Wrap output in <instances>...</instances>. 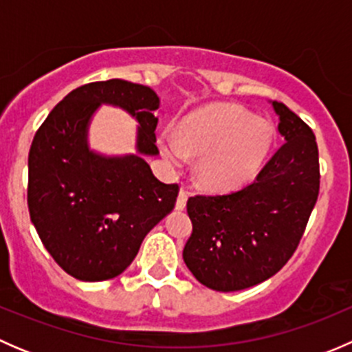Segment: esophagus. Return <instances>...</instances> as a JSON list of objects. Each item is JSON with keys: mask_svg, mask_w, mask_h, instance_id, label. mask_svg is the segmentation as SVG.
<instances>
[{"mask_svg": "<svg viewBox=\"0 0 352 352\" xmlns=\"http://www.w3.org/2000/svg\"><path fill=\"white\" fill-rule=\"evenodd\" d=\"M187 197H189V190L186 187H182L179 192V197H177V209H184L187 204Z\"/></svg>", "mask_w": 352, "mask_h": 352, "instance_id": "1", "label": "esophagus"}]
</instances>
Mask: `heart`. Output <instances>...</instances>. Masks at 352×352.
<instances>
[{"mask_svg":"<svg viewBox=\"0 0 352 352\" xmlns=\"http://www.w3.org/2000/svg\"><path fill=\"white\" fill-rule=\"evenodd\" d=\"M274 131L265 119L239 105H209L180 124V138L162 134L158 146L166 162L180 166L201 155L199 182L211 190H232L254 179L271 148Z\"/></svg>","mask_w":352,"mask_h":352,"instance_id":"heart-1","label":"heart"}]
</instances>
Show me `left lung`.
Segmentation results:
<instances>
[{
  "label": "left lung",
  "instance_id": "1",
  "mask_svg": "<svg viewBox=\"0 0 352 352\" xmlns=\"http://www.w3.org/2000/svg\"><path fill=\"white\" fill-rule=\"evenodd\" d=\"M285 138L243 189L187 201L192 233L184 262L201 285L240 291L272 278L298 248L320 189L315 134L293 110L272 102Z\"/></svg>",
  "mask_w": 352,
  "mask_h": 352
}]
</instances>
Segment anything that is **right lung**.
<instances>
[{"label": "right lung", "instance_id": "1", "mask_svg": "<svg viewBox=\"0 0 352 352\" xmlns=\"http://www.w3.org/2000/svg\"><path fill=\"white\" fill-rule=\"evenodd\" d=\"M138 120V155L90 152L87 124L98 104ZM160 98L126 80L95 81L67 94L42 122L28 153L30 219L59 267L80 281H105L129 267L144 236L173 208L179 184H163L144 155H158Z\"/></svg>", "mask_w": 352, "mask_h": 352}]
</instances>
